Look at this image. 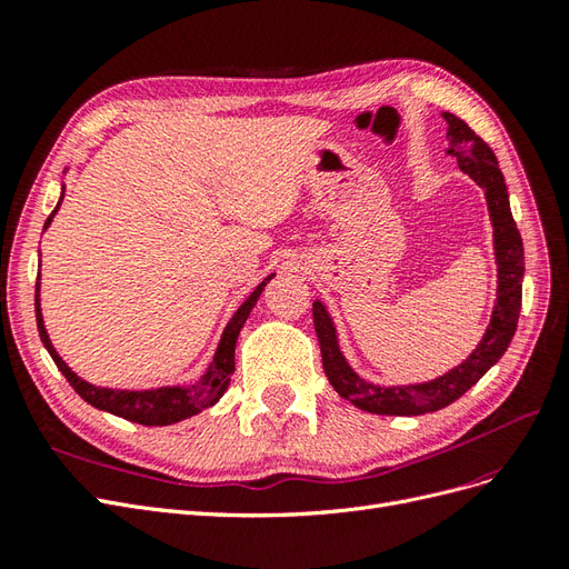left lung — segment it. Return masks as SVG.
I'll list each match as a JSON object with an SVG mask.
<instances>
[{
  "mask_svg": "<svg viewBox=\"0 0 569 569\" xmlns=\"http://www.w3.org/2000/svg\"><path fill=\"white\" fill-rule=\"evenodd\" d=\"M451 140V157L458 159L462 173H468L487 194L489 216L493 222V249L498 263V299L493 306L491 325L487 327L485 339L470 353V358L425 385L408 387H375L349 368L343 360L335 325L327 316L320 301L313 303V325L320 341L322 368L327 380L335 387L341 399L351 401L360 410L375 412V416H422V412H435L446 408L456 399L477 385L485 372L498 363L508 349V343L518 330L520 306H522V274H525V249L518 226H515L508 201V187L503 180L501 168H498L496 153L481 140L475 130L453 113H443Z\"/></svg>",
  "mask_w": 569,
  "mask_h": 569,
  "instance_id": "left-lung-1",
  "label": "left lung"
}]
</instances>
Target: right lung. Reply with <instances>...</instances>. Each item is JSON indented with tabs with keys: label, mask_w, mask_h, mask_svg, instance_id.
<instances>
[{
	"label": "right lung",
	"mask_w": 569,
	"mask_h": 569,
	"mask_svg": "<svg viewBox=\"0 0 569 569\" xmlns=\"http://www.w3.org/2000/svg\"><path fill=\"white\" fill-rule=\"evenodd\" d=\"M61 199H63V192H61ZM59 203H57V209H59ZM57 209L51 211V216L47 218L44 228H49V222H51V218H54ZM270 278H266L261 284H258L249 295V299L237 308V313L232 316V320L226 327V332H222V337H220L218 351L213 356V363L209 366V372L201 377V382H197L192 387H161V389H151V391H118V389H101V387H94V385H88L84 380H80V377L63 363L61 356L54 351V347H51V341L47 337L42 311H40V274H38V284H36L38 330H40V339L47 347L49 356L54 358L57 368L63 372L68 385H71L84 401L92 403L99 410H109L118 418H126L130 422H140L147 427L173 425L178 420L197 416L199 410L213 406L220 396L226 393V389L230 385V377L234 372V343H237L239 330H242V325L247 322L251 308L256 306L258 297H261V291L270 282Z\"/></svg>",
	"instance_id": "1"
}]
</instances>
